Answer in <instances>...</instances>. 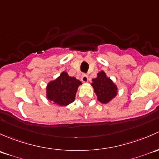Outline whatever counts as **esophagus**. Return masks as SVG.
<instances>
[{
  "label": "esophagus",
  "mask_w": 159,
  "mask_h": 159,
  "mask_svg": "<svg viewBox=\"0 0 159 159\" xmlns=\"http://www.w3.org/2000/svg\"><path fill=\"white\" fill-rule=\"evenodd\" d=\"M81 80L83 83H87L88 80H89V78H88V76L86 74H83L81 76Z\"/></svg>",
  "instance_id": "34e87169"
}]
</instances>
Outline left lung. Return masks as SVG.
I'll return each instance as SVG.
<instances>
[{
    "mask_svg": "<svg viewBox=\"0 0 159 159\" xmlns=\"http://www.w3.org/2000/svg\"><path fill=\"white\" fill-rule=\"evenodd\" d=\"M92 81L91 85L97 96V99L102 103H108L117 95V86L112 80L107 77L104 71L97 73V77Z\"/></svg>",
    "mask_w": 159,
    "mask_h": 159,
    "instance_id": "8db88e82",
    "label": "left lung"
}]
</instances>
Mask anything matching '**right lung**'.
Segmentation results:
<instances>
[{
  "label": "right lung",
  "instance_id": "right-lung-1",
  "mask_svg": "<svg viewBox=\"0 0 159 159\" xmlns=\"http://www.w3.org/2000/svg\"><path fill=\"white\" fill-rule=\"evenodd\" d=\"M82 85L79 80L71 77L66 72H62L57 79L47 86V98L53 104L66 106L75 100L78 87Z\"/></svg>",
  "mask_w": 159,
  "mask_h": 159
}]
</instances>
